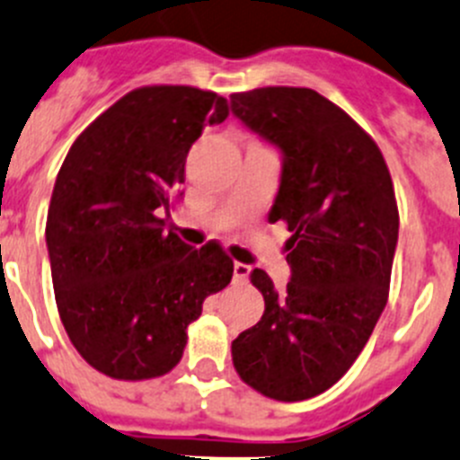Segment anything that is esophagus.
Returning <instances> with one entry per match:
<instances>
[{
  "mask_svg": "<svg viewBox=\"0 0 460 460\" xmlns=\"http://www.w3.org/2000/svg\"><path fill=\"white\" fill-rule=\"evenodd\" d=\"M248 275H251V266L242 264V261H234V266H233L234 282H246Z\"/></svg>",
  "mask_w": 460,
  "mask_h": 460,
  "instance_id": "1",
  "label": "esophagus"
}]
</instances>
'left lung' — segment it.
<instances>
[{"instance_id": "left-lung-1", "label": "left lung", "mask_w": 460, "mask_h": 460, "mask_svg": "<svg viewBox=\"0 0 460 460\" xmlns=\"http://www.w3.org/2000/svg\"><path fill=\"white\" fill-rule=\"evenodd\" d=\"M230 111L278 148L269 221L291 233L287 288L251 273L266 309L233 341L234 368L261 395L307 400L348 373L386 307L400 230L391 173L377 144L316 90L239 92Z\"/></svg>"}]
</instances>
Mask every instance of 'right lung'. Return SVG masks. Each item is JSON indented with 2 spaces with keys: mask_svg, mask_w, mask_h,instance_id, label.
Returning <instances> with one entry per match:
<instances>
[{
  "mask_svg": "<svg viewBox=\"0 0 460 460\" xmlns=\"http://www.w3.org/2000/svg\"><path fill=\"white\" fill-rule=\"evenodd\" d=\"M227 103L214 92H128L72 144L51 194L47 252L60 321L92 368L151 379L181 361L203 300L233 279V260L167 233L185 162Z\"/></svg>",
  "mask_w": 460,
  "mask_h": 460,
  "instance_id": "right-lung-1",
  "label": "right lung"
}]
</instances>
